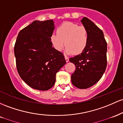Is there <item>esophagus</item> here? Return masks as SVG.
Instances as JSON below:
<instances>
[{
  "label": "esophagus",
  "mask_w": 123,
  "mask_h": 123,
  "mask_svg": "<svg viewBox=\"0 0 123 123\" xmlns=\"http://www.w3.org/2000/svg\"><path fill=\"white\" fill-rule=\"evenodd\" d=\"M65 59H66V62H69V59L67 56H65Z\"/></svg>",
  "instance_id": "34e87169"
}]
</instances>
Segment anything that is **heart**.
I'll use <instances>...</instances> for the list:
<instances>
[{
	"label": "heart",
	"instance_id": "b5f03b06",
	"mask_svg": "<svg viewBox=\"0 0 123 123\" xmlns=\"http://www.w3.org/2000/svg\"><path fill=\"white\" fill-rule=\"evenodd\" d=\"M88 32L83 25L72 22H65L57 27L56 34L50 36V41L56 50H62L65 45V52L67 54L78 55L85 50L88 45Z\"/></svg>",
	"mask_w": 123,
	"mask_h": 123
}]
</instances>
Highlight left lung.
<instances>
[{
    "label": "left lung",
    "instance_id": "8db88e82",
    "mask_svg": "<svg viewBox=\"0 0 123 123\" xmlns=\"http://www.w3.org/2000/svg\"><path fill=\"white\" fill-rule=\"evenodd\" d=\"M88 32V45L81 54L70 58L76 70L71 76L72 84L80 89L95 85L102 77L107 66V42L103 31L86 17L81 20Z\"/></svg>",
    "mask_w": 123,
    "mask_h": 123
}]
</instances>
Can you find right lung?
<instances>
[{
    "mask_svg": "<svg viewBox=\"0 0 123 123\" xmlns=\"http://www.w3.org/2000/svg\"><path fill=\"white\" fill-rule=\"evenodd\" d=\"M52 20L34 21L18 33L14 45L16 67L30 87L46 91L55 85L56 74L66 64L64 55L52 47Z\"/></svg>",
    "mask_w": 123,
    "mask_h": 123,
    "instance_id": "1",
    "label": "right lung"
}]
</instances>
